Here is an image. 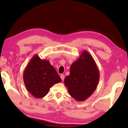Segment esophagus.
Wrapping results in <instances>:
<instances>
[{
    "mask_svg": "<svg viewBox=\"0 0 128 128\" xmlns=\"http://www.w3.org/2000/svg\"><path fill=\"white\" fill-rule=\"evenodd\" d=\"M60 78H61L62 81H63V80H64V78H65V76L64 74H61L60 75Z\"/></svg>",
    "mask_w": 128,
    "mask_h": 128,
    "instance_id": "34e87169",
    "label": "esophagus"
}]
</instances>
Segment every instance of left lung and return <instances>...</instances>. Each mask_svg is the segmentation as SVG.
<instances>
[{
	"label": "left lung",
	"mask_w": 128,
	"mask_h": 128,
	"mask_svg": "<svg viewBox=\"0 0 128 128\" xmlns=\"http://www.w3.org/2000/svg\"><path fill=\"white\" fill-rule=\"evenodd\" d=\"M99 72L94 59L86 50L73 62L70 74L64 80L69 95L77 101H84L92 94L98 86Z\"/></svg>",
	"instance_id": "left-lung-1"
}]
</instances>
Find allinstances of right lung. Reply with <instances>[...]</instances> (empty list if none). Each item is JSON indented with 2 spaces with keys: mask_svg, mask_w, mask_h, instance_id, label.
<instances>
[{
  "mask_svg": "<svg viewBox=\"0 0 128 128\" xmlns=\"http://www.w3.org/2000/svg\"><path fill=\"white\" fill-rule=\"evenodd\" d=\"M23 78L27 90L36 98L46 96L54 84L62 81L48 60L40 59L36 54L26 66Z\"/></svg>",
  "mask_w": 128,
  "mask_h": 128,
  "instance_id": "add662e5",
  "label": "right lung"
}]
</instances>
